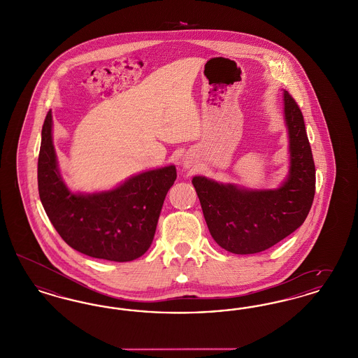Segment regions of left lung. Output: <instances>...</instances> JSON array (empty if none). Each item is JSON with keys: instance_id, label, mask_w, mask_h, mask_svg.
Returning a JSON list of instances; mask_svg holds the SVG:
<instances>
[{"instance_id": "obj_1", "label": "left lung", "mask_w": 358, "mask_h": 358, "mask_svg": "<svg viewBox=\"0 0 358 358\" xmlns=\"http://www.w3.org/2000/svg\"><path fill=\"white\" fill-rule=\"evenodd\" d=\"M289 134V176L275 190H245L194 177L205 222L224 250L248 255L287 238L306 220L315 194V165L302 111L285 91Z\"/></svg>"}]
</instances>
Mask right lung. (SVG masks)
I'll return each mask as SVG.
<instances>
[{
  "instance_id": "obj_1",
  "label": "right lung",
  "mask_w": 358,
  "mask_h": 358,
  "mask_svg": "<svg viewBox=\"0 0 358 358\" xmlns=\"http://www.w3.org/2000/svg\"><path fill=\"white\" fill-rule=\"evenodd\" d=\"M176 178L171 165L141 173L110 192L71 193L57 171L48 111L37 164L38 194L52 225L73 250L111 262L143 255L152 245L164 200Z\"/></svg>"
}]
</instances>
